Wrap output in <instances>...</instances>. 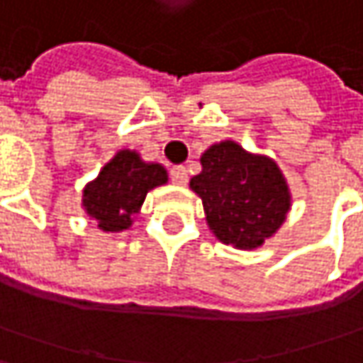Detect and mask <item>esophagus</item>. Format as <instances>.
<instances>
[{"label":"esophagus","mask_w":363,"mask_h":363,"mask_svg":"<svg viewBox=\"0 0 363 363\" xmlns=\"http://www.w3.org/2000/svg\"><path fill=\"white\" fill-rule=\"evenodd\" d=\"M170 181L174 182V184H186L189 181V177H186V170H184V166H172L170 168Z\"/></svg>","instance_id":"1"}]
</instances>
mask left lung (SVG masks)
Listing matches in <instances>:
<instances>
[{
    "mask_svg": "<svg viewBox=\"0 0 363 363\" xmlns=\"http://www.w3.org/2000/svg\"><path fill=\"white\" fill-rule=\"evenodd\" d=\"M199 162L201 172L189 186L220 242L255 250L275 236L291 209V191L277 162L234 139L209 145Z\"/></svg>",
    "mask_w": 363,
    "mask_h": 363,
    "instance_id": "obj_1",
    "label": "left lung"
}]
</instances>
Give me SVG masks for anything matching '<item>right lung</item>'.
I'll return each mask as SVG.
<instances>
[{
  "instance_id": "obj_1",
  "label": "right lung",
  "mask_w": 363,
  "mask_h": 363,
  "mask_svg": "<svg viewBox=\"0 0 363 363\" xmlns=\"http://www.w3.org/2000/svg\"><path fill=\"white\" fill-rule=\"evenodd\" d=\"M168 182V172L158 162H145L135 150H118L94 181L82 191V209L94 220L98 230L117 234L129 230L145 195Z\"/></svg>"
}]
</instances>
